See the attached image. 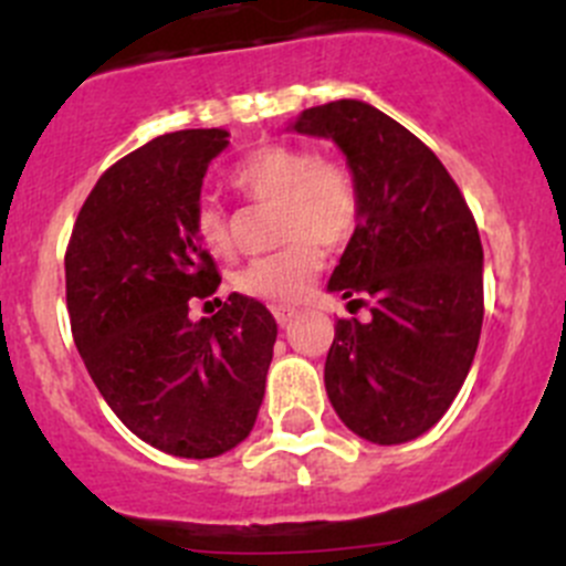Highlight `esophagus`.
Returning <instances> with one entry per match:
<instances>
[{
    "label": "esophagus",
    "mask_w": 566,
    "mask_h": 566,
    "mask_svg": "<svg viewBox=\"0 0 566 566\" xmlns=\"http://www.w3.org/2000/svg\"><path fill=\"white\" fill-rule=\"evenodd\" d=\"M295 315H298V312H295V310H284V306H273V317H276V323L282 325V328H284V325L293 323Z\"/></svg>",
    "instance_id": "esophagus-1"
}]
</instances>
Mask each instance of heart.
Masks as SVG:
<instances>
[{
    "label": "heart",
    "mask_w": 566,
    "mask_h": 566,
    "mask_svg": "<svg viewBox=\"0 0 566 566\" xmlns=\"http://www.w3.org/2000/svg\"><path fill=\"white\" fill-rule=\"evenodd\" d=\"M232 186L251 202L276 205V238L287 243L251 260L232 284L247 298L271 306L298 304L323 271L325 247H345L358 232L364 205L356 175L306 145H268L238 164ZM193 235L210 254L232 249L230 216L216 199L197 205Z\"/></svg>",
    "instance_id": "obj_1"
}]
</instances>
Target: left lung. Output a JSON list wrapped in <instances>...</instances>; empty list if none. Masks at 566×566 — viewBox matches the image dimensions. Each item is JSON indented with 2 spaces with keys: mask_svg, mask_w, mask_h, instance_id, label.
Instances as JSON below:
<instances>
[{
  "mask_svg": "<svg viewBox=\"0 0 566 566\" xmlns=\"http://www.w3.org/2000/svg\"><path fill=\"white\" fill-rule=\"evenodd\" d=\"M293 128L339 145L364 205L328 290L373 317L336 319L325 391L356 436L413 441L447 413L476 356V221L436 153L375 106L331 101L301 112Z\"/></svg>",
  "mask_w": 566,
  "mask_h": 566,
  "instance_id": "8db88e82",
  "label": "left lung"
}]
</instances>
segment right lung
<instances>
[{
  "label": "right lung",
  "mask_w": 566,
  "mask_h": 566,
  "mask_svg": "<svg viewBox=\"0 0 566 566\" xmlns=\"http://www.w3.org/2000/svg\"><path fill=\"white\" fill-rule=\"evenodd\" d=\"M227 136L175 130L119 158L65 251L67 315L90 378L134 436L175 458H219L249 436L276 342V319L247 295L191 319L193 301L221 284L193 210Z\"/></svg>",
  "instance_id": "right-lung-1"
}]
</instances>
